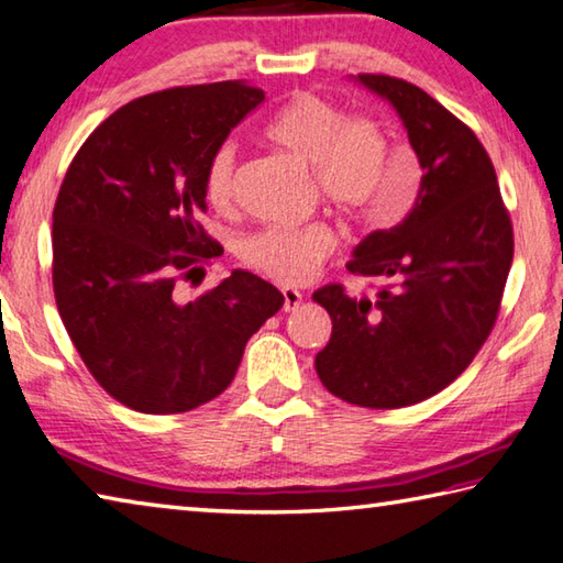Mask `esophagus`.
Instances as JSON below:
<instances>
[{
	"mask_svg": "<svg viewBox=\"0 0 563 563\" xmlns=\"http://www.w3.org/2000/svg\"><path fill=\"white\" fill-rule=\"evenodd\" d=\"M282 296H284V311H296L301 306V291L291 289V286H284L282 289Z\"/></svg>",
	"mask_w": 563,
	"mask_h": 563,
	"instance_id": "esophagus-1",
	"label": "esophagus"
}]
</instances>
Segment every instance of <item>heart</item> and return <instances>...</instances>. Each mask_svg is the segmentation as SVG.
<instances>
[{
  "label": "heart",
  "mask_w": 563,
  "mask_h": 563,
  "mask_svg": "<svg viewBox=\"0 0 563 563\" xmlns=\"http://www.w3.org/2000/svg\"><path fill=\"white\" fill-rule=\"evenodd\" d=\"M267 140L316 172L321 198L338 216L395 222L407 210L405 196L385 188L389 144L369 117H347L335 102L313 92L291 98L267 124ZM235 144H220L206 166V198L225 208L235 190ZM333 250L325 228H267L242 242V260L282 284L309 279Z\"/></svg>",
  "instance_id": "1"
}]
</instances>
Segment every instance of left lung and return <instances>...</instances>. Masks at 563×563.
<instances>
[{
	"mask_svg": "<svg viewBox=\"0 0 563 563\" xmlns=\"http://www.w3.org/2000/svg\"><path fill=\"white\" fill-rule=\"evenodd\" d=\"M387 100L421 166L407 218L375 230L345 267L385 279L375 296L313 291L333 321L316 373L347 405L399 409L459 377L490 335L512 264V222L490 156L468 126L407 80L353 78Z\"/></svg>",
	"mask_w": 563,
	"mask_h": 563,
	"instance_id": "left-lung-1",
	"label": "left lung"
}]
</instances>
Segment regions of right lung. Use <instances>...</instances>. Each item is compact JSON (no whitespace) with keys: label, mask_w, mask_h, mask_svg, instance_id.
<instances>
[{"label":"right lung","mask_w":563,"mask_h":563,"mask_svg":"<svg viewBox=\"0 0 563 563\" xmlns=\"http://www.w3.org/2000/svg\"><path fill=\"white\" fill-rule=\"evenodd\" d=\"M264 100L245 80L190 85L126 102L68 166L53 208V294L90 375L124 407L181 413L225 391L250 338L284 306L235 269L178 303L222 247L200 228L206 166Z\"/></svg>","instance_id":"1"}]
</instances>
